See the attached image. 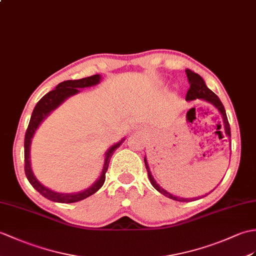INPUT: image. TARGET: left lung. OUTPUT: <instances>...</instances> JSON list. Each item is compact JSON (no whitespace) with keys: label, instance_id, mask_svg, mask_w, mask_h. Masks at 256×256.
I'll return each instance as SVG.
<instances>
[{"label":"left lung","instance_id":"obj_1","mask_svg":"<svg viewBox=\"0 0 256 256\" xmlns=\"http://www.w3.org/2000/svg\"><path fill=\"white\" fill-rule=\"evenodd\" d=\"M186 76H188V84H190V88L186 92V101H192V100H196V99H200V100H204L206 101V102H208L210 104H212L215 108L219 111V114H222V124H224V133L226 135L228 136V138H231V133H230V126H229V122H228V118H227V114H226V110H224V104H222L220 99H219L217 97L216 94H214L210 89L206 86L204 80L202 78V77L194 73L193 70L186 68ZM219 126H222L220 124H218ZM144 162H145V166H146V170H147V174H148V178H150V181L152 183V186L155 188L157 191L159 193H162V195L167 196V198H171V200H178V202H192V200H200L202 198H204V196H206L207 193L205 195H202L200 196V198H180V196H176L174 194H171L169 192L166 191L164 188H162V186H159V184L156 182V180L154 179V176L152 174V172L150 170V166H148V162H147V159H146V156L144 158Z\"/></svg>","mask_w":256,"mask_h":256}]
</instances>
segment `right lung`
Returning <instances> with one entry per match:
<instances>
[{"mask_svg": "<svg viewBox=\"0 0 256 256\" xmlns=\"http://www.w3.org/2000/svg\"><path fill=\"white\" fill-rule=\"evenodd\" d=\"M101 80V75L96 74L89 77H85L82 80H65L58 84L56 89L46 94L44 96L41 98L38 104H36L34 109L32 111V114L29 121V126L26 130L25 135V142H24V147H25V174L29 183L32 184L34 190L44 196L46 198L50 200L52 202H56V203H75V202H80L82 200L87 198L88 196L96 193L98 190L104 186L106 180V172L108 170L110 158L114 155V150L116 148L121 146L122 142L126 140V138H122L120 142H116L114 145H112L108 150L104 154V162L102 170L98 179L92 183L90 186L87 188L86 190H82L80 192L74 193H60L52 191L49 188L44 186V184H41L36 176L34 174V171L32 169V162H30V147L32 142L36 130H38L40 124L42 123L46 116H49L53 110H56L58 106H61L68 98L74 96V94H78L80 90V89L92 87L98 85Z\"/></svg>", "mask_w": 256, "mask_h": 256, "instance_id": "add662e5", "label": "right lung"}]
</instances>
